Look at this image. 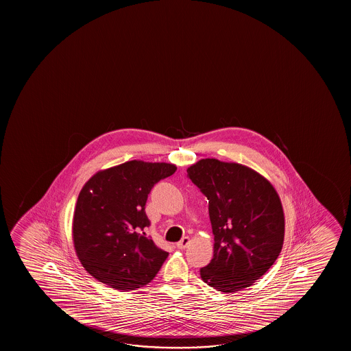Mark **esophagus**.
<instances>
[{
    "label": "esophagus",
    "instance_id": "1",
    "mask_svg": "<svg viewBox=\"0 0 351 351\" xmlns=\"http://www.w3.org/2000/svg\"><path fill=\"white\" fill-rule=\"evenodd\" d=\"M188 243H189V237H187V236H184V237H182V239H181V241H180V242H178V243H176V247H178V250H184V248L187 247Z\"/></svg>",
    "mask_w": 351,
    "mask_h": 351
}]
</instances>
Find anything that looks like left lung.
<instances>
[{"label": "left lung", "instance_id": "obj_1", "mask_svg": "<svg viewBox=\"0 0 351 351\" xmlns=\"http://www.w3.org/2000/svg\"><path fill=\"white\" fill-rule=\"evenodd\" d=\"M208 200L215 235L205 283L223 293L248 288L274 264L283 247L284 213L274 186L245 165L206 158L187 169Z\"/></svg>", "mask_w": 351, "mask_h": 351}]
</instances>
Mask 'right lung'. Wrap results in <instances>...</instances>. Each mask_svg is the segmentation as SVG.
I'll return each instance as SVG.
<instances>
[{
  "label": "right lung",
  "instance_id": "1",
  "mask_svg": "<svg viewBox=\"0 0 351 351\" xmlns=\"http://www.w3.org/2000/svg\"><path fill=\"white\" fill-rule=\"evenodd\" d=\"M176 171L173 164L130 160L93 175L77 197L73 241L77 258L101 283L122 291L141 288L169 253L146 235L151 189Z\"/></svg>",
  "mask_w": 351,
  "mask_h": 351
}]
</instances>
